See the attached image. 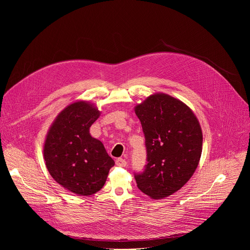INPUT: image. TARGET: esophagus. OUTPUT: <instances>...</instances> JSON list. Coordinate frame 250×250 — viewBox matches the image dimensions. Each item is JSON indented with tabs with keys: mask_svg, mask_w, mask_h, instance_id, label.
Listing matches in <instances>:
<instances>
[{
	"mask_svg": "<svg viewBox=\"0 0 250 250\" xmlns=\"http://www.w3.org/2000/svg\"><path fill=\"white\" fill-rule=\"evenodd\" d=\"M116 164H117L118 166L125 167V166H126V164H127V162H126V161H125V159H124V158H118V159L116 160Z\"/></svg>",
	"mask_w": 250,
	"mask_h": 250,
	"instance_id": "34e87169",
	"label": "esophagus"
}]
</instances>
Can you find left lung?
<instances>
[{"instance_id": "left-lung-1", "label": "left lung", "mask_w": 250, "mask_h": 250, "mask_svg": "<svg viewBox=\"0 0 250 250\" xmlns=\"http://www.w3.org/2000/svg\"><path fill=\"white\" fill-rule=\"evenodd\" d=\"M146 137L147 164L134 176L138 189L153 200L180 190L196 171L203 148L200 123L189 106L155 93L134 106Z\"/></svg>"}]
</instances>
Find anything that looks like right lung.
Returning <instances> with one entry per match:
<instances>
[{"mask_svg":"<svg viewBox=\"0 0 250 250\" xmlns=\"http://www.w3.org/2000/svg\"><path fill=\"white\" fill-rule=\"evenodd\" d=\"M100 115L94 103H71L51 124L43 145V157L51 177L79 196L100 191L115 165L102 142L90 134V126Z\"/></svg>","mask_w":250,"mask_h":250,"instance_id":"right-lung-1","label":"right lung"}]
</instances>
